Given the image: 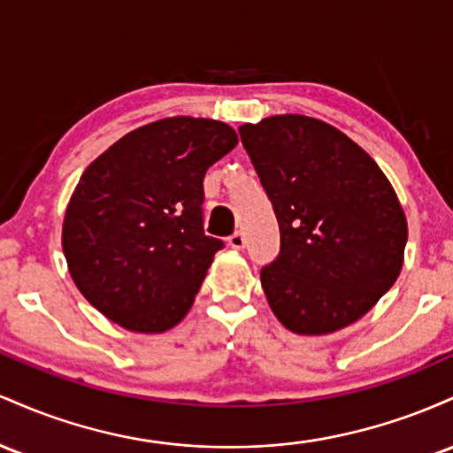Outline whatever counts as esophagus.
I'll return each mask as SVG.
<instances>
[{"label":"esophagus","mask_w":453,"mask_h":453,"mask_svg":"<svg viewBox=\"0 0 453 453\" xmlns=\"http://www.w3.org/2000/svg\"><path fill=\"white\" fill-rule=\"evenodd\" d=\"M228 246H231L233 250H243V248H246V237H243V233H233V235L228 237Z\"/></svg>","instance_id":"esophagus-1"}]
</instances>
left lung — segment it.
Listing matches in <instances>:
<instances>
[{
  "label": "left lung",
  "instance_id": "8db88e82",
  "mask_svg": "<svg viewBox=\"0 0 453 453\" xmlns=\"http://www.w3.org/2000/svg\"><path fill=\"white\" fill-rule=\"evenodd\" d=\"M265 188L280 254L261 287L276 319L299 336L359 321L398 280L409 237L394 186L344 132L308 115L240 126Z\"/></svg>",
  "mask_w": 453,
  "mask_h": 453
}]
</instances>
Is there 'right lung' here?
<instances>
[{
	"mask_svg": "<svg viewBox=\"0 0 453 453\" xmlns=\"http://www.w3.org/2000/svg\"><path fill=\"white\" fill-rule=\"evenodd\" d=\"M225 121L175 115L128 132L81 175L62 248L81 295L134 334L175 327L220 240L203 233V177L237 145Z\"/></svg>",
	"mask_w": 453,
	"mask_h": 453,
	"instance_id": "1",
	"label": "right lung"
}]
</instances>
